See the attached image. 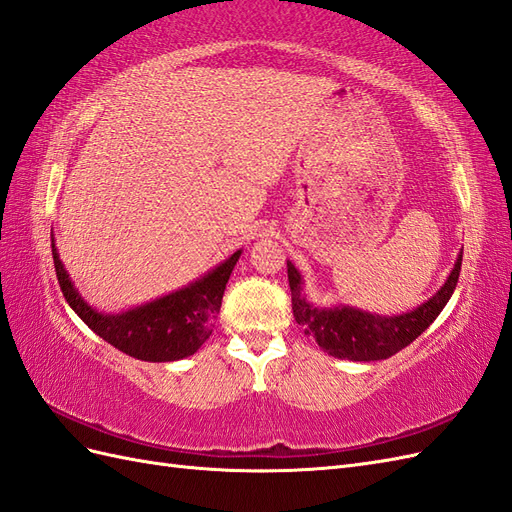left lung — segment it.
<instances>
[{
    "mask_svg": "<svg viewBox=\"0 0 512 512\" xmlns=\"http://www.w3.org/2000/svg\"><path fill=\"white\" fill-rule=\"evenodd\" d=\"M461 259L463 251L459 253L446 283L437 289V294L401 315L369 313L349 304L315 306L302 294V274L291 261H287L291 309H294L298 324L304 328V334L313 337L326 354L354 362L386 360L416 341L442 313L457 287Z\"/></svg>",
    "mask_w": 512,
    "mask_h": 512,
    "instance_id": "left-lung-1",
    "label": "left lung"
}]
</instances>
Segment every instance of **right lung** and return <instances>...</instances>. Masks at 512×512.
<instances>
[{
    "label": "right lung",
    "instance_id": "right-lung-1",
    "mask_svg": "<svg viewBox=\"0 0 512 512\" xmlns=\"http://www.w3.org/2000/svg\"><path fill=\"white\" fill-rule=\"evenodd\" d=\"M57 281L70 309L87 328L120 352L145 362H173L193 356L210 339L214 319L221 311L225 285L242 251H236L197 281L122 313H100L87 304L62 264L51 236Z\"/></svg>",
    "mask_w": 512,
    "mask_h": 512
}]
</instances>
